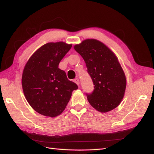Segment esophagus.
<instances>
[{
    "label": "esophagus",
    "instance_id": "esophagus-1",
    "mask_svg": "<svg viewBox=\"0 0 154 154\" xmlns=\"http://www.w3.org/2000/svg\"><path fill=\"white\" fill-rule=\"evenodd\" d=\"M73 82H74V83H76L78 85H80V80H79V79H78V78H75V79H74V80H73Z\"/></svg>",
    "mask_w": 154,
    "mask_h": 154
}]
</instances>
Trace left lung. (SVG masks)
I'll return each instance as SVG.
<instances>
[{
  "instance_id": "left-lung-1",
  "label": "left lung",
  "mask_w": 154,
  "mask_h": 154,
  "mask_svg": "<svg viewBox=\"0 0 154 154\" xmlns=\"http://www.w3.org/2000/svg\"><path fill=\"white\" fill-rule=\"evenodd\" d=\"M84 60L94 90L86 93L88 101L97 111L106 112L117 107L124 96L126 78L115 54L101 42L87 39L74 46Z\"/></svg>"
}]
</instances>
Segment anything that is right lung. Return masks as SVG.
<instances>
[{
	"label": "right lung",
	"mask_w": 154,
	"mask_h": 154,
	"mask_svg": "<svg viewBox=\"0 0 154 154\" xmlns=\"http://www.w3.org/2000/svg\"><path fill=\"white\" fill-rule=\"evenodd\" d=\"M72 45L62 42L42 46L27 62L22 74V85L26 98L37 112L55 117L66 109L75 83L70 81L66 73L58 68L62 58Z\"/></svg>",
	"instance_id": "add662e5"
}]
</instances>
